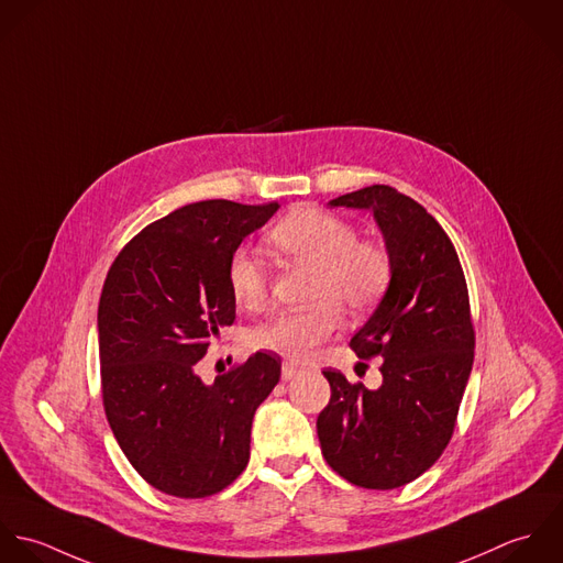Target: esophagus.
Here are the masks:
<instances>
[{
    "label": "esophagus",
    "instance_id": "esophagus-1",
    "mask_svg": "<svg viewBox=\"0 0 563 563\" xmlns=\"http://www.w3.org/2000/svg\"><path fill=\"white\" fill-rule=\"evenodd\" d=\"M298 372H300V367H298V365H294V363H289V361H285V363H283V378H285V380L294 378Z\"/></svg>",
    "mask_w": 563,
    "mask_h": 563
}]
</instances>
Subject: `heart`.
Returning <instances> with one entry per match:
<instances>
[{"mask_svg": "<svg viewBox=\"0 0 563 563\" xmlns=\"http://www.w3.org/2000/svg\"><path fill=\"white\" fill-rule=\"evenodd\" d=\"M267 243L283 258L313 267L311 309L280 313L252 333V343L291 361H305L316 345L335 335L341 309L363 316L374 309L391 283V258L374 241H361L356 228L335 213L298 207L267 230ZM232 298L247 311L269 302L265 265L247 250L234 247L225 263Z\"/></svg>", "mask_w": 563, "mask_h": 563, "instance_id": "1", "label": "heart"}]
</instances>
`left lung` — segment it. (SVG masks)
<instances>
[{
	"mask_svg": "<svg viewBox=\"0 0 563 563\" xmlns=\"http://www.w3.org/2000/svg\"><path fill=\"white\" fill-rule=\"evenodd\" d=\"M369 209L391 258V283L350 339L358 358L380 356L367 389L324 369L331 400L318 416L327 463L347 483L394 489L424 474L449 446L474 361L465 276L446 230L413 198L372 185L331 200Z\"/></svg>",
	"mask_w": 563,
	"mask_h": 563,
	"instance_id": "obj_1",
	"label": "left lung"
}]
</instances>
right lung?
Masks as SVG:
<instances>
[{
    "instance_id": "right-lung-1",
    "label": "right lung",
    "mask_w": 563,
    "mask_h": 563,
    "mask_svg": "<svg viewBox=\"0 0 563 563\" xmlns=\"http://www.w3.org/2000/svg\"><path fill=\"white\" fill-rule=\"evenodd\" d=\"M278 202L205 200L145 225L117 254L100 307L107 420L132 467L156 489L207 498L247 465L256 407L280 358L254 352L207 385L198 361L234 322L228 256Z\"/></svg>"
}]
</instances>
